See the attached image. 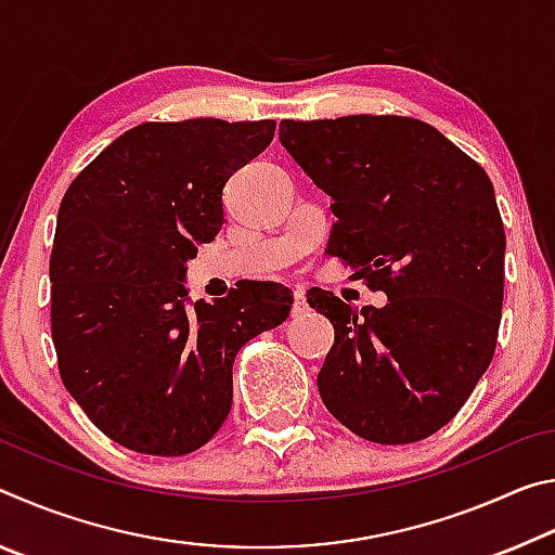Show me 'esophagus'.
Returning <instances> with one entry per match:
<instances>
[{
  "mask_svg": "<svg viewBox=\"0 0 555 555\" xmlns=\"http://www.w3.org/2000/svg\"><path fill=\"white\" fill-rule=\"evenodd\" d=\"M308 313V304H306V291L304 288H296L294 291V308H291V315L300 318Z\"/></svg>",
  "mask_w": 555,
  "mask_h": 555,
  "instance_id": "esophagus-1",
  "label": "esophagus"
}]
</instances>
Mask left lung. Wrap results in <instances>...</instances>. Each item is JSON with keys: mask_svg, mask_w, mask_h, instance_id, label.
<instances>
[{"mask_svg": "<svg viewBox=\"0 0 555 555\" xmlns=\"http://www.w3.org/2000/svg\"><path fill=\"white\" fill-rule=\"evenodd\" d=\"M331 195L337 257L387 306L308 298L335 327L318 374L325 409L364 440L416 443L455 418L490 367L502 321L504 224L485 168L413 117L279 125Z\"/></svg>", "mask_w": 555, "mask_h": 555, "instance_id": "left-lung-1", "label": "left lung"}]
</instances>
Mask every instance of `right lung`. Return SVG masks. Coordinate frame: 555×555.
Listing matches in <instances>:
<instances>
[{
  "instance_id": "obj_1",
  "label": "right lung",
  "mask_w": 555,
  "mask_h": 555,
  "mask_svg": "<svg viewBox=\"0 0 555 555\" xmlns=\"http://www.w3.org/2000/svg\"><path fill=\"white\" fill-rule=\"evenodd\" d=\"M276 121H144L65 191L51 251V335L63 387L102 434L144 455H185L232 409V364L288 318L281 284L185 306V261L222 230V188Z\"/></svg>"
}]
</instances>
